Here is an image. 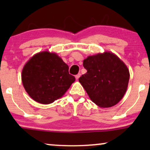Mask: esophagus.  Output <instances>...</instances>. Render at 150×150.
I'll list each match as a JSON object with an SVG mask.
<instances>
[{
  "instance_id": "1",
  "label": "esophagus",
  "mask_w": 150,
  "mask_h": 150,
  "mask_svg": "<svg viewBox=\"0 0 150 150\" xmlns=\"http://www.w3.org/2000/svg\"><path fill=\"white\" fill-rule=\"evenodd\" d=\"M80 75H80V73H78V74H77V75H75V78H76V80H78V79L80 78Z\"/></svg>"
}]
</instances>
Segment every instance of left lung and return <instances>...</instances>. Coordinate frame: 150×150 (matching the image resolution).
<instances>
[{"label": "left lung", "instance_id": "obj_1", "mask_svg": "<svg viewBox=\"0 0 150 150\" xmlns=\"http://www.w3.org/2000/svg\"><path fill=\"white\" fill-rule=\"evenodd\" d=\"M87 73L79 78L94 104L101 108L114 106L124 96L130 79L127 66L111 52L88 56L83 61Z\"/></svg>", "mask_w": 150, "mask_h": 150}]
</instances>
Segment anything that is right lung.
Masks as SVG:
<instances>
[{
    "instance_id": "right-lung-1",
    "label": "right lung",
    "mask_w": 150,
    "mask_h": 150,
    "mask_svg": "<svg viewBox=\"0 0 150 150\" xmlns=\"http://www.w3.org/2000/svg\"><path fill=\"white\" fill-rule=\"evenodd\" d=\"M68 65L56 53L43 51L26 63L22 81L26 92L37 102L49 104L61 98L75 78Z\"/></svg>"
}]
</instances>
